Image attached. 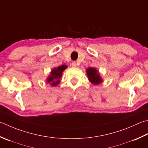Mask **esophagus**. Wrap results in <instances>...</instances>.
<instances>
[{"mask_svg":"<svg viewBox=\"0 0 148 148\" xmlns=\"http://www.w3.org/2000/svg\"><path fill=\"white\" fill-rule=\"evenodd\" d=\"M72 66H74V67H76V66H77V63L76 62H73L72 63Z\"/></svg>","mask_w":148,"mask_h":148,"instance_id":"1","label":"esophagus"}]
</instances>
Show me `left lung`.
Returning a JSON list of instances; mask_svg holds the SVG:
<instances>
[{
	"label": "left lung",
	"mask_w": 148,
	"mask_h": 148,
	"mask_svg": "<svg viewBox=\"0 0 148 148\" xmlns=\"http://www.w3.org/2000/svg\"><path fill=\"white\" fill-rule=\"evenodd\" d=\"M86 74L90 82L93 85H99L103 82L102 78L101 77L99 72L96 69L93 67H89L86 69Z\"/></svg>",
	"instance_id": "1"
}]
</instances>
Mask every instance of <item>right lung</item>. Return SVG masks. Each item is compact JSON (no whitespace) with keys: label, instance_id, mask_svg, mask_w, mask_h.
<instances>
[{"label":"right lung","instance_id":"obj_1","mask_svg":"<svg viewBox=\"0 0 148 148\" xmlns=\"http://www.w3.org/2000/svg\"><path fill=\"white\" fill-rule=\"evenodd\" d=\"M66 67L67 66L66 65H62L52 69L50 75L47 78V83L53 86H57L60 82V78L62 77L63 71H65Z\"/></svg>","mask_w":148,"mask_h":148}]
</instances>
